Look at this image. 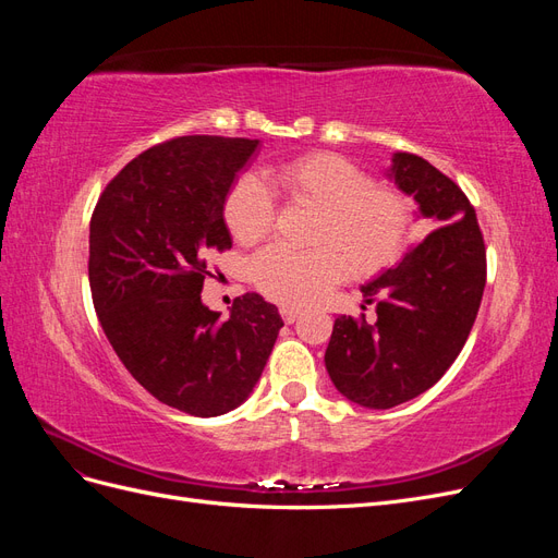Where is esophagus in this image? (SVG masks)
<instances>
[{"label": "esophagus", "instance_id": "34e87169", "mask_svg": "<svg viewBox=\"0 0 558 558\" xmlns=\"http://www.w3.org/2000/svg\"><path fill=\"white\" fill-rule=\"evenodd\" d=\"M279 312H281V318L286 320V324H293V320L302 314L300 307H281Z\"/></svg>", "mask_w": 558, "mask_h": 558}]
</instances>
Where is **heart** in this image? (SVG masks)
<instances>
[{
	"instance_id": "1",
	"label": "heart",
	"mask_w": 558,
	"mask_h": 558,
	"mask_svg": "<svg viewBox=\"0 0 558 558\" xmlns=\"http://www.w3.org/2000/svg\"><path fill=\"white\" fill-rule=\"evenodd\" d=\"M269 187L293 207L316 211L312 251L267 246L248 263L256 289L281 305H305L347 272L373 277L391 267L412 230V202L393 185L375 183L361 165L314 150L281 162L267 174ZM275 195L256 177H242L223 199V221L234 242L251 246L275 223Z\"/></svg>"
}]
</instances>
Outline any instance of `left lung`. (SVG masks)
Returning a JSON list of instances; mask_svg holds the SVG:
<instances>
[{
	"instance_id": "8db88e82",
	"label": "left lung",
	"mask_w": 558,
	"mask_h": 558,
	"mask_svg": "<svg viewBox=\"0 0 558 558\" xmlns=\"http://www.w3.org/2000/svg\"><path fill=\"white\" fill-rule=\"evenodd\" d=\"M393 177L437 228L363 286L375 320L335 318L326 349L337 391L369 410L396 408L440 381L468 340L486 283L484 234L459 183L414 154L393 156Z\"/></svg>"
}]
</instances>
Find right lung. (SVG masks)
<instances>
[{"mask_svg": "<svg viewBox=\"0 0 558 558\" xmlns=\"http://www.w3.org/2000/svg\"><path fill=\"white\" fill-rule=\"evenodd\" d=\"M258 140L189 134L146 148L90 216L88 279L107 340L156 400L193 416L242 404L283 320L258 293L221 318L202 305L207 253L232 246L223 199Z\"/></svg>", "mask_w": 558, "mask_h": 558, "instance_id": "obj_1", "label": "right lung"}]
</instances>
